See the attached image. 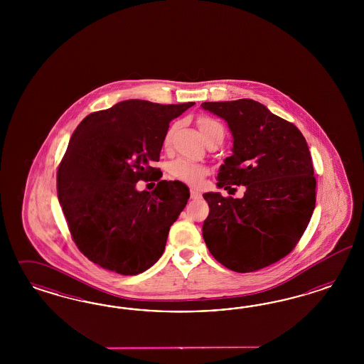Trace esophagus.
Instances as JSON below:
<instances>
[{
    "label": "esophagus",
    "instance_id": "esophagus-1",
    "mask_svg": "<svg viewBox=\"0 0 364 364\" xmlns=\"http://www.w3.org/2000/svg\"><path fill=\"white\" fill-rule=\"evenodd\" d=\"M200 196H201V193L198 192V189H193V188L191 189V198H198Z\"/></svg>",
    "mask_w": 364,
    "mask_h": 364
}]
</instances>
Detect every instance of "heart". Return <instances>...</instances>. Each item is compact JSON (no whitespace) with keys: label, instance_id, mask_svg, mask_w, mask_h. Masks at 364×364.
<instances>
[{"label":"heart","instance_id":"1","mask_svg":"<svg viewBox=\"0 0 364 364\" xmlns=\"http://www.w3.org/2000/svg\"><path fill=\"white\" fill-rule=\"evenodd\" d=\"M198 129L203 134L204 140L215 132L218 129H223L220 124L215 120H212L210 117H200L198 119ZM171 132L166 133V143L169 141V137H171ZM169 172L171 175L180 180V181H184L189 186H200L204 180V177L208 175V168L203 164H198V163H193V161H189L186 159H177L175 160L171 166H169Z\"/></svg>","mask_w":364,"mask_h":364}]
</instances>
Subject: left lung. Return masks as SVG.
Masks as SVG:
<instances>
[{
  "mask_svg": "<svg viewBox=\"0 0 364 364\" xmlns=\"http://www.w3.org/2000/svg\"><path fill=\"white\" fill-rule=\"evenodd\" d=\"M227 122L232 156L218 188L244 186L242 198L207 192L210 215L203 237L213 257L236 272H252L289 254L315 208L314 166L298 128L255 100L203 102Z\"/></svg>",
  "mask_w": 364,
  "mask_h": 364,
  "instance_id": "obj_1",
  "label": "left lung"
}]
</instances>
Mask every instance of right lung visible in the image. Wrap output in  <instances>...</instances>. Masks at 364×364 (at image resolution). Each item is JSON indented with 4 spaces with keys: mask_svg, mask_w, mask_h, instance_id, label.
Segmentation results:
<instances>
[{
    "mask_svg": "<svg viewBox=\"0 0 364 364\" xmlns=\"http://www.w3.org/2000/svg\"><path fill=\"white\" fill-rule=\"evenodd\" d=\"M192 105L125 100L78 124L57 191L73 240L95 264L139 275L161 257L189 188L177 180H161L152 192L136 184L156 174L151 163L159 161L169 122Z\"/></svg>",
    "mask_w": 364,
    "mask_h": 364,
    "instance_id": "add662e5",
    "label": "right lung"
}]
</instances>
